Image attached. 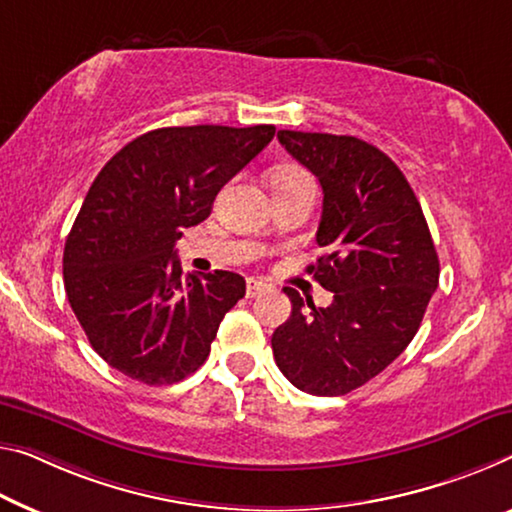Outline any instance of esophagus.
Here are the masks:
<instances>
[{
	"instance_id": "1",
	"label": "esophagus",
	"mask_w": 512,
	"mask_h": 512,
	"mask_svg": "<svg viewBox=\"0 0 512 512\" xmlns=\"http://www.w3.org/2000/svg\"><path fill=\"white\" fill-rule=\"evenodd\" d=\"M267 290V283L258 279H247V297H256Z\"/></svg>"
}]
</instances>
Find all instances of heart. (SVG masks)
Here are the masks:
<instances>
[{"label": "heart", "instance_id": "b5f03b06", "mask_svg": "<svg viewBox=\"0 0 512 512\" xmlns=\"http://www.w3.org/2000/svg\"><path fill=\"white\" fill-rule=\"evenodd\" d=\"M302 178H309V176H306L304 169L295 167V164H281V167L272 171V185H288Z\"/></svg>", "mask_w": 512, "mask_h": 512}]
</instances>
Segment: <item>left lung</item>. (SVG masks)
<instances>
[{"mask_svg":"<svg viewBox=\"0 0 512 512\" xmlns=\"http://www.w3.org/2000/svg\"><path fill=\"white\" fill-rule=\"evenodd\" d=\"M277 137L322 185V254L306 272L334 302L322 309L283 288L293 313L272 334L274 361L300 391L343 396L410 345L437 290L439 258L419 199L380 148L325 132Z\"/></svg>","mask_w":512,"mask_h":512,"instance_id":"1","label":"left lung"}]
</instances>
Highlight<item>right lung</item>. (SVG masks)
<instances>
[{"label":"right lung","instance_id":"add662e5","mask_svg":"<svg viewBox=\"0 0 512 512\" xmlns=\"http://www.w3.org/2000/svg\"><path fill=\"white\" fill-rule=\"evenodd\" d=\"M272 137L274 125L151 130L93 180L66 238L64 286L91 348L116 371L157 387L208 359L245 279L226 270L183 277L174 245Z\"/></svg>","mask_w":512,"mask_h":512}]
</instances>
